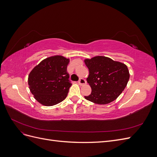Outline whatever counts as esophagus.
<instances>
[{"label":"esophagus","instance_id":"1","mask_svg":"<svg viewBox=\"0 0 157 157\" xmlns=\"http://www.w3.org/2000/svg\"><path fill=\"white\" fill-rule=\"evenodd\" d=\"M78 84H79L80 85H84V84H86V80L84 79V78H80L78 81Z\"/></svg>","mask_w":157,"mask_h":157}]
</instances>
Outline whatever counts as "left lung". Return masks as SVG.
Wrapping results in <instances>:
<instances>
[{
  "mask_svg": "<svg viewBox=\"0 0 157 157\" xmlns=\"http://www.w3.org/2000/svg\"><path fill=\"white\" fill-rule=\"evenodd\" d=\"M84 62L89 70L87 82L92 88L85 99L96 104H107L120 96L129 80L127 66L104 56H96Z\"/></svg>",
  "mask_w": 157,
  "mask_h": 157,
  "instance_id": "1",
  "label": "left lung"
}]
</instances>
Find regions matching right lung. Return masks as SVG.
I'll return each instance as SVG.
<instances>
[{
    "label": "right lung",
    "instance_id": "obj_1",
    "mask_svg": "<svg viewBox=\"0 0 157 157\" xmlns=\"http://www.w3.org/2000/svg\"><path fill=\"white\" fill-rule=\"evenodd\" d=\"M69 59L61 56L42 60L33 68L28 77L30 91L42 105L52 106L66 98L71 87L67 72Z\"/></svg>",
    "mask_w": 157,
    "mask_h": 157
}]
</instances>
